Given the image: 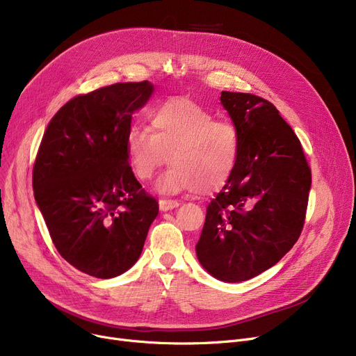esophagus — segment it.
I'll return each instance as SVG.
<instances>
[{
  "label": "esophagus",
  "instance_id": "1",
  "mask_svg": "<svg viewBox=\"0 0 356 356\" xmlns=\"http://www.w3.org/2000/svg\"><path fill=\"white\" fill-rule=\"evenodd\" d=\"M159 204H160L161 211H170V209L177 208L180 203L177 200H173V199H160Z\"/></svg>",
  "mask_w": 356,
  "mask_h": 356
}]
</instances>
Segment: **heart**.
Instances as JSON below:
<instances>
[{"label":"heart","instance_id":"heart-1","mask_svg":"<svg viewBox=\"0 0 356 356\" xmlns=\"http://www.w3.org/2000/svg\"><path fill=\"white\" fill-rule=\"evenodd\" d=\"M152 129L131 127L125 147L131 170L149 180L168 159L173 165L160 177L163 192L197 191L207 195L225 186L236 170L241 134L229 121L191 99H172L149 114Z\"/></svg>","mask_w":356,"mask_h":356}]
</instances>
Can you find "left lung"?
<instances>
[{"label":"left lung","instance_id":"1","mask_svg":"<svg viewBox=\"0 0 356 356\" xmlns=\"http://www.w3.org/2000/svg\"><path fill=\"white\" fill-rule=\"evenodd\" d=\"M220 102L241 134V156L208 204L196 254L209 274L238 283L277 264L297 242L312 170L300 140L271 102L228 90Z\"/></svg>","mask_w":356,"mask_h":356}]
</instances>
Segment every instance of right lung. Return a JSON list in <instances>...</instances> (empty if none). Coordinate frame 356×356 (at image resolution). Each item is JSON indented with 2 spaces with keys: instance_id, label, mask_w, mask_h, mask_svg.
Returning <instances> with one entry per match:
<instances>
[{
  "instance_id": "obj_1",
  "label": "right lung",
  "mask_w": 356,
  "mask_h": 356,
  "mask_svg": "<svg viewBox=\"0 0 356 356\" xmlns=\"http://www.w3.org/2000/svg\"><path fill=\"white\" fill-rule=\"evenodd\" d=\"M153 89L148 81L124 82L72 98L50 120L34 160V197L53 244L92 277L133 267L159 213L125 147L134 111Z\"/></svg>"
}]
</instances>
